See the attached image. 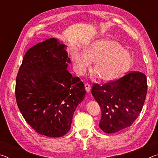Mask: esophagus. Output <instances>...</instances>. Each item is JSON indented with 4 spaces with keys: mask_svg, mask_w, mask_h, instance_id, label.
Segmentation results:
<instances>
[{
    "mask_svg": "<svg viewBox=\"0 0 158 158\" xmlns=\"http://www.w3.org/2000/svg\"><path fill=\"white\" fill-rule=\"evenodd\" d=\"M84 85H85V90H86L87 92H90V85L89 84V83H85V84H84Z\"/></svg>",
    "mask_w": 158,
    "mask_h": 158,
    "instance_id": "1",
    "label": "esophagus"
}]
</instances>
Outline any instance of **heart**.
Returning <instances> with one entry per match:
<instances>
[{"mask_svg": "<svg viewBox=\"0 0 158 158\" xmlns=\"http://www.w3.org/2000/svg\"><path fill=\"white\" fill-rule=\"evenodd\" d=\"M74 62L82 73L89 68L90 62H95L93 73L102 81H109L119 78L129 70L132 58L118 42L100 40L90 44L85 53H77Z\"/></svg>", "mask_w": 158, "mask_h": 158, "instance_id": "heart-1", "label": "heart"}]
</instances>
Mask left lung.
<instances>
[{
    "mask_svg": "<svg viewBox=\"0 0 158 158\" xmlns=\"http://www.w3.org/2000/svg\"><path fill=\"white\" fill-rule=\"evenodd\" d=\"M147 88L146 76L136 71L102 85L93 84L91 93L102 112L100 129L114 133L130 126L142 110Z\"/></svg>",
    "mask_w": 158,
    "mask_h": 158,
    "instance_id": "8db88e82",
    "label": "left lung"
}]
</instances>
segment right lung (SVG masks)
<instances>
[{"label": "right lung", "mask_w": 158, "mask_h": 158, "mask_svg": "<svg viewBox=\"0 0 158 158\" xmlns=\"http://www.w3.org/2000/svg\"><path fill=\"white\" fill-rule=\"evenodd\" d=\"M65 47L50 38L31 47L16 79V100L21 114L34 130L47 137H62L68 132L85 94L83 82L67 69L70 59Z\"/></svg>", "instance_id": "1"}]
</instances>
